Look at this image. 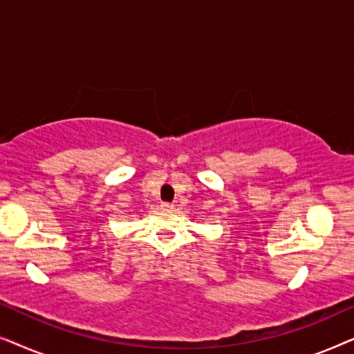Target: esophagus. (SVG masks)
<instances>
[{"mask_svg": "<svg viewBox=\"0 0 354 354\" xmlns=\"http://www.w3.org/2000/svg\"><path fill=\"white\" fill-rule=\"evenodd\" d=\"M161 207H162V209H166V211H172L174 205H172V203H162Z\"/></svg>", "mask_w": 354, "mask_h": 354, "instance_id": "34e87169", "label": "esophagus"}]
</instances>
